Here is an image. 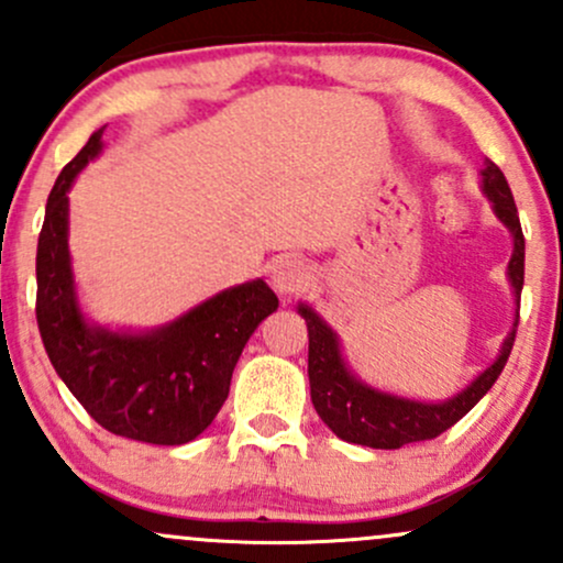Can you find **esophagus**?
Instances as JSON below:
<instances>
[{"label":"esophagus","instance_id":"esophagus-1","mask_svg":"<svg viewBox=\"0 0 563 563\" xmlns=\"http://www.w3.org/2000/svg\"><path fill=\"white\" fill-rule=\"evenodd\" d=\"M269 280H273L277 294H296L307 283V267L296 256H280L269 267Z\"/></svg>","mask_w":563,"mask_h":563}]
</instances>
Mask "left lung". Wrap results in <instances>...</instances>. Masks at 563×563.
I'll use <instances>...</instances> for the list:
<instances>
[{"label":"left lung","instance_id":"obj_1","mask_svg":"<svg viewBox=\"0 0 563 563\" xmlns=\"http://www.w3.org/2000/svg\"><path fill=\"white\" fill-rule=\"evenodd\" d=\"M482 187L487 198L493 200L497 219L514 235V256L508 262V277L516 301H519L521 286H525V232H521L519 211H516L506 177L493 161L484 164ZM299 314L307 320L309 331V391H312L314 410L335 437L352 444H365V448L373 450H399L402 444L434 439L461 421L471 407L493 389L497 376L508 363V354L516 339V325H519V309H516V325L503 341L497 360L479 378L471 380L461 394L444 399V402H416V399L378 391L354 378L349 373L344 357H341L339 335L307 303H299Z\"/></svg>","mask_w":563,"mask_h":563}]
</instances>
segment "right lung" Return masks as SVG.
I'll list each match as a JSON object with an SVG mask.
<instances>
[{
  "mask_svg": "<svg viewBox=\"0 0 563 563\" xmlns=\"http://www.w3.org/2000/svg\"><path fill=\"white\" fill-rule=\"evenodd\" d=\"M97 129L47 198L36 245V322L57 376L102 429L151 444H185L217 418L245 341L277 309L264 280L228 288L169 325L119 333L89 325L68 256V190L102 151Z\"/></svg>",
  "mask_w": 563,
  "mask_h": 563,
  "instance_id": "1",
  "label": "right lung"
}]
</instances>
